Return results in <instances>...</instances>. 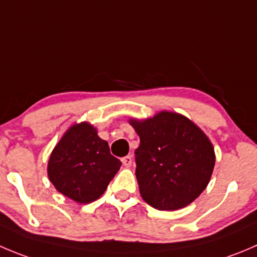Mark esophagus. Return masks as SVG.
Instances as JSON below:
<instances>
[{"instance_id": "esophagus-1", "label": "esophagus", "mask_w": 257, "mask_h": 257, "mask_svg": "<svg viewBox=\"0 0 257 257\" xmlns=\"http://www.w3.org/2000/svg\"><path fill=\"white\" fill-rule=\"evenodd\" d=\"M121 162H123V164L125 167H131L132 163H133V158H132V156H125L121 158Z\"/></svg>"}]
</instances>
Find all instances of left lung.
<instances>
[{"label":"left lung","mask_w":257,"mask_h":257,"mask_svg":"<svg viewBox=\"0 0 257 257\" xmlns=\"http://www.w3.org/2000/svg\"><path fill=\"white\" fill-rule=\"evenodd\" d=\"M131 124L141 144L136 149V176L141 196L161 211L193 202L207 187L215 167V151L205 133L186 116L161 111Z\"/></svg>","instance_id":"left-lung-1"}]
</instances>
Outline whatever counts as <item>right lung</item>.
I'll return each instance as SVG.
<instances>
[{"instance_id":"1","label":"right lung","mask_w":257,"mask_h":257,"mask_svg":"<svg viewBox=\"0 0 257 257\" xmlns=\"http://www.w3.org/2000/svg\"><path fill=\"white\" fill-rule=\"evenodd\" d=\"M121 162L88 123L71 126L52 151L47 174L55 188L79 203L95 201L105 192Z\"/></svg>"}]
</instances>
